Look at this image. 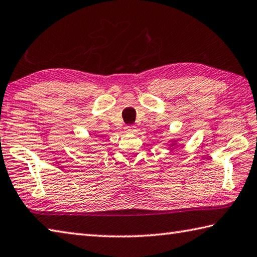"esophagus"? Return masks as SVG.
Returning <instances> with one entry per match:
<instances>
[{
	"label": "esophagus",
	"mask_w": 257,
	"mask_h": 257,
	"mask_svg": "<svg viewBox=\"0 0 257 257\" xmlns=\"http://www.w3.org/2000/svg\"><path fill=\"white\" fill-rule=\"evenodd\" d=\"M124 130H125V133H135L136 132V127L133 124H129V125H125Z\"/></svg>",
	"instance_id": "1"
}]
</instances>
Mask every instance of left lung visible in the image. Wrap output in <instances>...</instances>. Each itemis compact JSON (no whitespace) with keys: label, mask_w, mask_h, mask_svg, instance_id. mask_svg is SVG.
Returning <instances> with one entry per match:
<instances>
[{"label":"left lung","mask_w":257,"mask_h":257,"mask_svg":"<svg viewBox=\"0 0 257 257\" xmlns=\"http://www.w3.org/2000/svg\"><path fill=\"white\" fill-rule=\"evenodd\" d=\"M175 143H176V142H173V144H172V146H173V145H175ZM172 146H171V147H172Z\"/></svg>","instance_id":"left-lung-1"}]
</instances>
